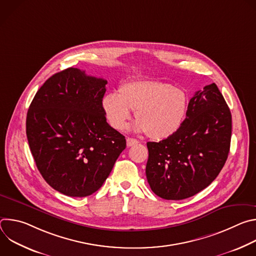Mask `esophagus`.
<instances>
[{
	"mask_svg": "<svg viewBox=\"0 0 256 256\" xmlns=\"http://www.w3.org/2000/svg\"><path fill=\"white\" fill-rule=\"evenodd\" d=\"M136 144H138V140L132 138H126V146H128V147H132V146H134Z\"/></svg>",
	"mask_w": 256,
	"mask_h": 256,
	"instance_id": "1",
	"label": "esophagus"
}]
</instances>
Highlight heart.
Listing matches in <instances>:
<instances>
[{"mask_svg": "<svg viewBox=\"0 0 256 256\" xmlns=\"http://www.w3.org/2000/svg\"><path fill=\"white\" fill-rule=\"evenodd\" d=\"M102 107L114 128L124 130L132 110L138 120L136 130L146 132L149 138L160 140L174 134L184 124L188 97L184 90L168 83L132 80L122 83L118 94L105 95Z\"/></svg>", "mask_w": 256, "mask_h": 256, "instance_id": "b5f03b06", "label": "heart"}]
</instances>
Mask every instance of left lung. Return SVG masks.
<instances>
[{
    "instance_id": "left-lung-1",
    "label": "left lung",
    "mask_w": 256,
    "mask_h": 256,
    "mask_svg": "<svg viewBox=\"0 0 256 256\" xmlns=\"http://www.w3.org/2000/svg\"><path fill=\"white\" fill-rule=\"evenodd\" d=\"M231 134L230 109L216 85L196 92L180 128L159 142H147L146 175L153 192L179 200L208 186L226 163Z\"/></svg>"
}]
</instances>
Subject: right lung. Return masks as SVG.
<instances>
[{
	"label": "right lung",
	"mask_w": 256,
	"mask_h": 256,
	"mask_svg": "<svg viewBox=\"0 0 256 256\" xmlns=\"http://www.w3.org/2000/svg\"><path fill=\"white\" fill-rule=\"evenodd\" d=\"M106 84L68 68L48 79L29 106L26 134L35 164L68 196L97 192L126 149V138L106 122Z\"/></svg>",
	"instance_id": "right-lung-1"
}]
</instances>
